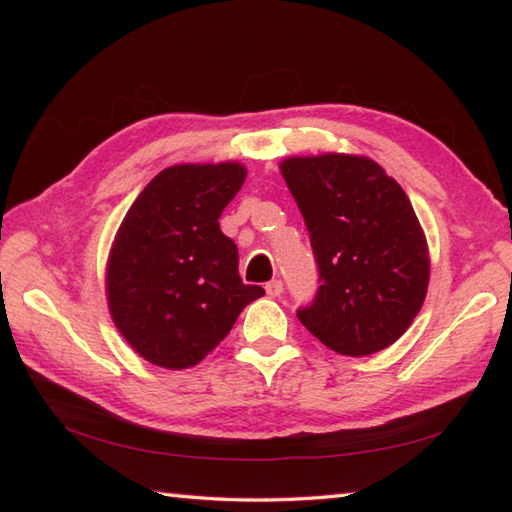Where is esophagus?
Listing matches in <instances>:
<instances>
[{
    "instance_id": "34e87169",
    "label": "esophagus",
    "mask_w": 512,
    "mask_h": 512,
    "mask_svg": "<svg viewBox=\"0 0 512 512\" xmlns=\"http://www.w3.org/2000/svg\"><path fill=\"white\" fill-rule=\"evenodd\" d=\"M281 292H284V284H281L279 279L268 281V284H266V295H268V297H279Z\"/></svg>"
}]
</instances>
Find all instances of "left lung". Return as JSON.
<instances>
[{
    "mask_svg": "<svg viewBox=\"0 0 512 512\" xmlns=\"http://www.w3.org/2000/svg\"><path fill=\"white\" fill-rule=\"evenodd\" d=\"M319 266V292L297 312L343 356L385 350L407 332L429 288V246L400 184L367 156L281 160Z\"/></svg>",
    "mask_w": 512,
    "mask_h": 512,
    "instance_id": "8db88e82",
    "label": "left lung"
}]
</instances>
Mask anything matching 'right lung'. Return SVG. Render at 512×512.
<instances>
[{
  "instance_id": "right-lung-1",
  "label": "right lung",
  "mask_w": 512,
  "mask_h": 512,
  "mask_svg": "<svg viewBox=\"0 0 512 512\" xmlns=\"http://www.w3.org/2000/svg\"><path fill=\"white\" fill-rule=\"evenodd\" d=\"M246 180L239 162L173 165L140 191L118 226L105 268L116 330L151 365H198L264 297L237 273L220 215Z\"/></svg>"
}]
</instances>
